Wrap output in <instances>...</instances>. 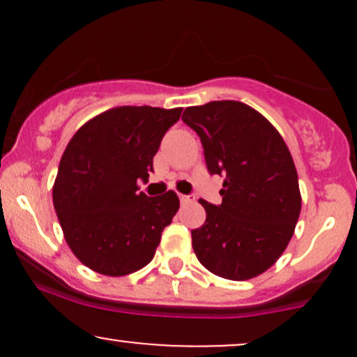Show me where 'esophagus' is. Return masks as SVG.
<instances>
[{"mask_svg": "<svg viewBox=\"0 0 357 357\" xmlns=\"http://www.w3.org/2000/svg\"><path fill=\"white\" fill-rule=\"evenodd\" d=\"M179 199H181L183 204H188L191 202H195V196H188V195H179Z\"/></svg>", "mask_w": 357, "mask_h": 357, "instance_id": "1", "label": "esophagus"}]
</instances>
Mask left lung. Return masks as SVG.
I'll list each match as a JSON object with an SVG mask.
<instances>
[{
  "label": "left lung",
  "instance_id": "1",
  "mask_svg": "<svg viewBox=\"0 0 357 357\" xmlns=\"http://www.w3.org/2000/svg\"><path fill=\"white\" fill-rule=\"evenodd\" d=\"M183 122L196 130L208 171L225 176L220 206L199 199L206 221L191 231L199 264L228 280H248L285 252L302 198L292 154L258 110L238 100L188 107Z\"/></svg>",
  "mask_w": 357,
  "mask_h": 357
}]
</instances>
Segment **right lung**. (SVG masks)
<instances>
[{"label":"right lung","mask_w":357,"mask_h":357,"mask_svg":"<svg viewBox=\"0 0 357 357\" xmlns=\"http://www.w3.org/2000/svg\"><path fill=\"white\" fill-rule=\"evenodd\" d=\"M181 107H114L73 134L60 159L53 206L67 245L82 264L122 277L154 258L161 233L179 208L174 191L147 196V181L161 139Z\"/></svg>","instance_id":"add662e5"}]
</instances>
